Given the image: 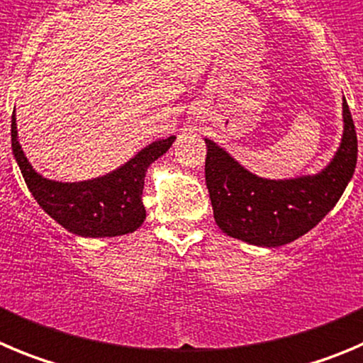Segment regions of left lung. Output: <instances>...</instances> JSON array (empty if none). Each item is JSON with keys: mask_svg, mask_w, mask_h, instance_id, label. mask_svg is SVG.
<instances>
[{"mask_svg": "<svg viewBox=\"0 0 363 363\" xmlns=\"http://www.w3.org/2000/svg\"><path fill=\"white\" fill-rule=\"evenodd\" d=\"M206 186L218 228L252 245L279 247L313 229L333 209L357 166L358 141L344 98V135L333 161L317 175L269 181L247 172L206 140Z\"/></svg>", "mask_w": 363, "mask_h": 363, "instance_id": "obj_1", "label": "left lung"}]
</instances>
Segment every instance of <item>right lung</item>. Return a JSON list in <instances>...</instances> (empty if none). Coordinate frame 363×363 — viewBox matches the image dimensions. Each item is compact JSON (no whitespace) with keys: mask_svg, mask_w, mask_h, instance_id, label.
<instances>
[{"mask_svg":"<svg viewBox=\"0 0 363 363\" xmlns=\"http://www.w3.org/2000/svg\"><path fill=\"white\" fill-rule=\"evenodd\" d=\"M174 135L148 145L118 170L82 182H57L37 174L25 157L18 141L16 114L12 116V150L26 186L37 204L53 220L79 236L105 238L135 231L143 223L147 211L143 184L147 168L166 154Z\"/></svg>","mask_w":363,"mask_h":363,"instance_id":"add662e5","label":"right lung"}]
</instances>
